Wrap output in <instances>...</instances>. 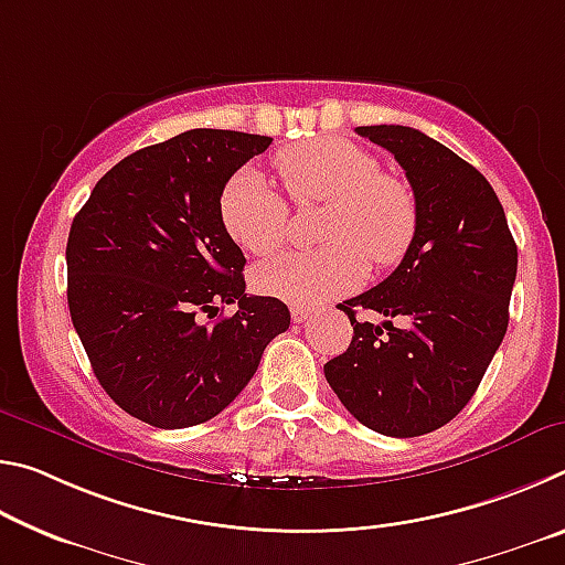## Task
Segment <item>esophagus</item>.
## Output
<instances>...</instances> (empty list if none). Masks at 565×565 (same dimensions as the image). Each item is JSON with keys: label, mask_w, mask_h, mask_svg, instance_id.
Returning a JSON list of instances; mask_svg holds the SVG:
<instances>
[{"label": "esophagus", "mask_w": 565, "mask_h": 565, "mask_svg": "<svg viewBox=\"0 0 565 565\" xmlns=\"http://www.w3.org/2000/svg\"><path fill=\"white\" fill-rule=\"evenodd\" d=\"M309 313H311L309 306H294V309H291V319H294L296 323H303L306 319H309Z\"/></svg>", "instance_id": "1"}]
</instances>
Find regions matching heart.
I'll use <instances>...</instances> for the list:
<instances>
[{
	"label": "heart",
	"instance_id": "b5f03b06",
	"mask_svg": "<svg viewBox=\"0 0 565 565\" xmlns=\"http://www.w3.org/2000/svg\"><path fill=\"white\" fill-rule=\"evenodd\" d=\"M281 184L294 204H327L317 252H291L254 269L264 296L289 303H317L349 291L363 274V259L386 269L404 259L418 228V204L404 179L381 171L379 159L337 137L299 141L276 154ZM228 236L254 256L284 244L289 206L271 179L244 169L228 179L218 199Z\"/></svg>",
	"mask_w": 565,
	"mask_h": 565
}]
</instances>
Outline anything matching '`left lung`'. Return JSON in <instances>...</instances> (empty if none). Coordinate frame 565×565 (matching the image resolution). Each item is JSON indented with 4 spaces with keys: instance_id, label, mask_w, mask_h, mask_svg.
Wrapping results in <instances>:
<instances>
[{
    "instance_id": "left-lung-1",
    "label": "left lung",
    "mask_w": 565,
    "mask_h": 565,
    "mask_svg": "<svg viewBox=\"0 0 565 565\" xmlns=\"http://www.w3.org/2000/svg\"><path fill=\"white\" fill-rule=\"evenodd\" d=\"M356 131L406 171L418 228L394 274L339 303L353 337L323 374L371 431L431 434L471 401L501 347L519 248L493 186L441 141L398 124ZM356 308L385 321L359 322Z\"/></svg>"
}]
</instances>
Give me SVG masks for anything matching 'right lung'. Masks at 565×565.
<instances>
[{"label": "right lung", "mask_w": 565, "mask_h": 565, "mask_svg": "<svg viewBox=\"0 0 565 565\" xmlns=\"http://www.w3.org/2000/svg\"><path fill=\"white\" fill-rule=\"evenodd\" d=\"M269 145L259 134L184 131L124 157L74 216L72 323L102 388L149 426L222 414L289 329L284 301L244 294L246 259L218 212L226 181ZM226 302L237 313L216 320Z\"/></svg>", "instance_id": "1"}]
</instances>
